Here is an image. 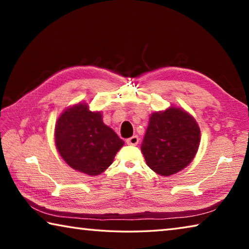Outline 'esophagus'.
Instances as JSON below:
<instances>
[{"label":"esophagus","instance_id":"esophagus-1","mask_svg":"<svg viewBox=\"0 0 249 249\" xmlns=\"http://www.w3.org/2000/svg\"><path fill=\"white\" fill-rule=\"evenodd\" d=\"M126 142H127L128 145H132V146H136L138 142H140V138H138L137 135H134V136L129 137L128 140H126Z\"/></svg>","mask_w":249,"mask_h":249}]
</instances>
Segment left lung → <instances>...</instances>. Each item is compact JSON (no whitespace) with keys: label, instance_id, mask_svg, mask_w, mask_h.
Listing matches in <instances>:
<instances>
[{"label":"left lung","instance_id":"obj_1","mask_svg":"<svg viewBox=\"0 0 249 249\" xmlns=\"http://www.w3.org/2000/svg\"><path fill=\"white\" fill-rule=\"evenodd\" d=\"M200 128L181 108L153 113L142 144L147 166L160 176H171L190 163L199 148Z\"/></svg>","mask_w":249,"mask_h":249}]
</instances>
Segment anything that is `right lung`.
I'll use <instances>...</instances> for the list:
<instances>
[{"label":"right lung","mask_w":249,"mask_h":249,"mask_svg":"<svg viewBox=\"0 0 249 249\" xmlns=\"http://www.w3.org/2000/svg\"><path fill=\"white\" fill-rule=\"evenodd\" d=\"M54 142L71 168L89 176L102 174L124 145L114 130L103 123L101 112H91L81 103L59 116Z\"/></svg>","instance_id":"add662e5"}]
</instances>
